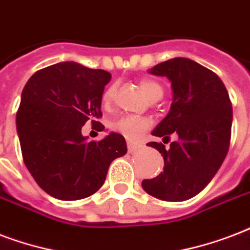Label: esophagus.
Returning a JSON list of instances; mask_svg holds the SVG:
<instances>
[{"mask_svg": "<svg viewBox=\"0 0 250 250\" xmlns=\"http://www.w3.org/2000/svg\"><path fill=\"white\" fill-rule=\"evenodd\" d=\"M138 148L139 146H136V144H133V143H128V144H127V149H128L129 153H133V152L138 149Z\"/></svg>", "mask_w": 250, "mask_h": 250, "instance_id": "esophagus-1", "label": "esophagus"}]
</instances>
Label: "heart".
I'll use <instances>...</instances> for the list:
<instances>
[{"label":"heart","instance_id":"b5f03b06","mask_svg":"<svg viewBox=\"0 0 250 250\" xmlns=\"http://www.w3.org/2000/svg\"><path fill=\"white\" fill-rule=\"evenodd\" d=\"M140 87H142L143 93L146 95V98L149 101L155 100L157 97L163 95V87L160 86L159 83L153 81V80L144 79L140 81ZM117 87L115 85H112L104 93V104H110L111 101L114 100V95H115ZM152 122L146 118H140L135 117V115H127L121 119H118L111 125L112 129L117 131L118 133L123 135L127 140L129 142H139L143 138V135L146 133V131L150 128Z\"/></svg>","mask_w":250,"mask_h":250}]
</instances>
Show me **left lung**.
Instances as JSON below:
<instances>
[{
  "mask_svg": "<svg viewBox=\"0 0 250 250\" xmlns=\"http://www.w3.org/2000/svg\"><path fill=\"white\" fill-rule=\"evenodd\" d=\"M148 72L167 77L173 91L170 110L152 135L169 140L174 132L178 139L169 149L161 143L148 144L161 153L165 165L142 186L161 201H188L209 184L226 159L232 127L229 95L218 74L190 59L174 57Z\"/></svg>",
  "mask_w": 250,
  "mask_h": 250,
  "instance_id": "1",
  "label": "left lung"
}]
</instances>
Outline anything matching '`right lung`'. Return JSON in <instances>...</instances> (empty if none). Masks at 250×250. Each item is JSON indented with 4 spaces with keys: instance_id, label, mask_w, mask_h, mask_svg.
<instances>
[{
    "instance_id": "add662e5",
    "label": "right lung",
    "mask_w": 250,
    "mask_h": 250,
    "mask_svg": "<svg viewBox=\"0 0 250 250\" xmlns=\"http://www.w3.org/2000/svg\"><path fill=\"white\" fill-rule=\"evenodd\" d=\"M111 74L79 62H57L32 74L17 112L23 161L36 184L51 197L77 201L104 185L110 164L127 153L125 138L110 132L87 142L83 125L104 128L101 102Z\"/></svg>"
}]
</instances>
